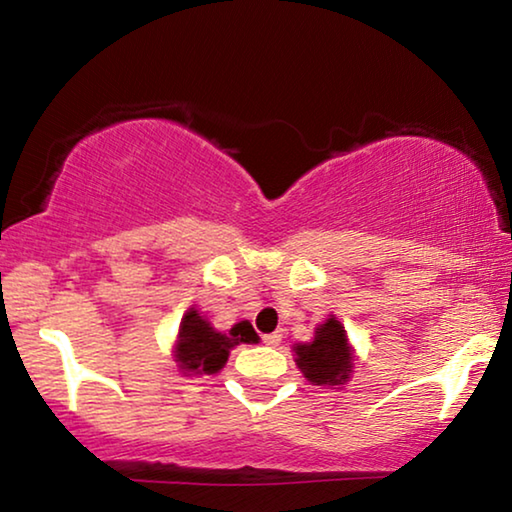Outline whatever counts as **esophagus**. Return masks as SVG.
Wrapping results in <instances>:
<instances>
[{
  "label": "esophagus",
  "instance_id": "esophagus-1",
  "mask_svg": "<svg viewBox=\"0 0 512 512\" xmlns=\"http://www.w3.org/2000/svg\"><path fill=\"white\" fill-rule=\"evenodd\" d=\"M264 345H269V347H278L280 345V340H282V335L280 333H269V335H264Z\"/></svg>",
  "mask_w": 512,
  "mask_h": 512
}]
</instances>
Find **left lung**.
Returning a JSON list of instances; mask_svg holds the SVG:
<instances>
[{"mask_svg":"<svg viewBox=\"0 0 512 512\" xmlns=\"http://www.w3.org/2000/svg\"><path fill=\"white\" fill-rule=\"evenodd\" d=\"M296 368L315 386H342L352 379L356 352L345 324L335 315L315 326L310 342L294 345Z\"/></svg>","mask_w":512,"mask_h":512,"instance_id":"obj_1","label":"left lung"}]
</instances>
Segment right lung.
Returning <instances> with one entry per match:
<instances>
[{"label": "right lung", "instance_id": "1", "mask_svg": "<svg viewBox=\"0 0 512 512\" xmlns=\"http://www.w3.org/2000/svg\"><path fill=\"white\" fill-rule=\"evenodd\" d=\"M259 335L253 324L239 322L234 324L230 333L218 331L197 308H188L183 312L177 340L172 345V356L177 368L186 377L216 375L225 368L227 358L236 345H255Z\"/></svg>", "mask_w": 512, "mask_h": 512}]
</instances>
